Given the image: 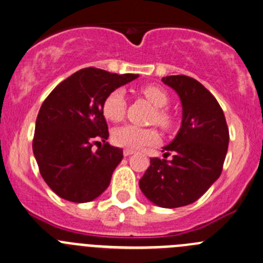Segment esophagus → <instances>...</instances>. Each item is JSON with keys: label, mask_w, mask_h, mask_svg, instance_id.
Here are the masks:
<instances>
[{"label": "esophagus", "mask_w": 263, "mask_h": 263, "mask_svg": "<svg viewBox=\"0 0 263 263\" xmlns=\"http://www.w3.org/2000/svg\"><path fill=\"white\" fill-rule=\"evenodd\" d=\"M135 154V151L134 150H128V148H126V150H123V155L126 157H128V156H131V155H134Z\"/></svg>", "instance_id": "1"}]
</instances>
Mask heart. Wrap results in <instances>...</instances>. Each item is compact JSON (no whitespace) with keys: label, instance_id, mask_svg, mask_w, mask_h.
I'll use <instances>...</instances> for the list:
<instances>
[{"label":"heart","instance_id":"heart-1","mask_svg":"<svg viewBox=\"0 0 263 263\" xmlns=\"http://www.w3.org/2000/svg\"><path fill=\"white\" fill-rule=\"evenodd\" d=\"M140 93L155 107L151 121L164 129H170L174 126V117L164 107L168 103V97L162 88L154 84L143 85ZM126 97L122 89H115L104 98L102 103V115L109 122H120L126 113ZM159 140V134L153 127H137L127 124L115 129L112 141L120 147L136 150L146 145H153Z\"/></svg>","mask_w":263,"mask_h":263}]
</instances>
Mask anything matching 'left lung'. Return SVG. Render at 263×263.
<instances>
[{
	"instance_id": "1",
	"label": "left lung",
	"mask_w": 263,
	"mask_h": 263,
	"mask_svg": "<svg viewBox=\"0 0 263 263\" xmlns=\"http://www.w3.org/2000/svg\"><path fill=\"white\" fill-rule=\"evenodd\" d=\"M161 81L180 97L181 127L162 150L165 159H150L139 184L154 204L179 208L198 200L220 176L229 131L223 109L201 83L186 76H168ZM170 153L173 160H166Z\"/></svg>"
}]
</instances>
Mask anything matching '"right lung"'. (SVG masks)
I'll use <instances>...</instances> for the list:
<instances>
[{
  "label": "right lung",
  "instance_id": "1",
  "mask_svg": "<svg viewBox=\"0 0 263 263\" xmlns=\"http://www.w3.org/2000/svg\"><path fill=\"white\" fill-rule=\"evenodd\" d=\"M137 77L93 66L81 69L59 83L41 104L32 151L41 176L60 198L87 203L108 187L123 151L106 142L109 134L102 103L112 90ZM98 140L104 145L93 153Z\"/></svg>",
  "mask_w": 263,
  "mask_h": 263
}]
</instances>
